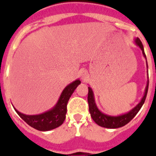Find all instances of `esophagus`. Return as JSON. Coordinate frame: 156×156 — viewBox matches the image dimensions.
<instances>
[{"label": "esophagus", "instance_id": "obj_1", "mask_svg": "<svg viewBox=\"0 0 156 156\" xmlns=\"http://www.w3.org/2000/svg\"><path fill=\"white\" fill-rule=\"evenodd\" d=\"M79 74H80V77L83 78V79H86L87 77V72L86 70H81L80 72H79Z\"/></svg>", "mask_w": 156, "mask_h": 156}]
</instances>
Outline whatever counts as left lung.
<instances>
[{
    "instance_id": "1",
    "label": "left lung",
    "mask_w": 156,
    "mask_h": 156,
    "mask_svg": "<svg viewBox=\"0 0 156 156\" xmlns=\"http://www.w3.org/2000/svg\"><path fill=\"white\" fill-rule=\"evenodd\" d=\"M135 43L136 44L138 45V47L140 48L142 52H143V56L147 59L144 52V48H143V45L141 42V40L138 38L135 39ZM148 68V66H147ZM148 86H149V80L147 81V84L146 87L145 93L143 97L142 98V100L138 104L136 107H134L132 110L123 115H120V116H109V115H106V114L103 113L101 112L98 109L96 104L95 102V98H94V93H93L92 89L89 87H88V97H87V101L88 104H89V112H90V116L92 117L93 121H95V123L99 125L100 126H102L104 128L108 129H116L122 127V126H126V124H128L132 119L136 116V114L138 113V111L140 110L142 106L143 105L144 102L146 100V97L147 95V90H148Z\"/></svg>"
}]
</instances>
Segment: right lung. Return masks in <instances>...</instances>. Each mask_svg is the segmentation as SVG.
Masks as SVG:
<instances>
[{
	"label": "right lung",
	"mask_w": 156,
	"mask_h": 156,
	"mask_svg": "<svg viewBox=\"0 0 156 156\" xmlns=\"http://www.w3.org/2000/svg\"><path fill=\"white\" fill-rule=\"evenodd\" d=\"M81 83L79 79L69 84L61 93L56 104L50 109L39 115H25L16 110V112L26 123L40 131H48L56 129L63 124L67 112V104L76 87Z\"/></svg>",
	"instance_id": "add662e5"
}]
</instances>
